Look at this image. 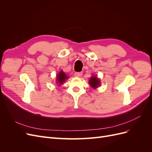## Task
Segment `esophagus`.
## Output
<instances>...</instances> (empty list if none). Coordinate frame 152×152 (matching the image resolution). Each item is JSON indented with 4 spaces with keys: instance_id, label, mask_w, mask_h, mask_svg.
<instances>
[{
    "instance_id": "34e87169",
    "label": "esophagus",
    "mask_w": 152,
    "mask_h": 152,
    "mask_svg": "<svg viewBox=\"0 0 152 152\" xmlns=\"http://www.w3.org/2000/svg\"><path fill=\"white\" fill-rule=\"evenodd\" d=\"M82 75V72H75V76L77 77H81Z\"/></svg>"
}]
</instances>
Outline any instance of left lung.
Wrapping results in <instances>:
<instances>
[{
  "instance_id": "1",
  "label": "left lung",
  "mask_w": 152,
  "mask_h": 152,
  "mask_svg": "<svg viewBox=\"0 0 152 152\" xmlns=\"http://www.w3.org/2000/svg\"><path fill=\"white\" fill-rule=\"evenodd\" d=\"M99 84H100L99 80L96 76H94L90 79L89 84L92 87H93V88L94 89V88H96V87H98Z\"/></svg>"
}]
</instances>
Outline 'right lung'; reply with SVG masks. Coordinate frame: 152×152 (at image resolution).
<instances>
[{"label": "right lung", "mask_w": 152, "mask_h": 152, "mask_svg": "<svg viewBox=\"0 0 152 152\" xmlns=\"http://www.w3.org/2000/svg\"><path fill=\"white\" fill-rule=\"evenodd\" d=\"M66 79H67V75H66L65 73L63 71H61L60 73H59V74L57 76V82H58L59 84H63Z\"/></svg>", "instance_id": "obj_1"}]
</instances>
